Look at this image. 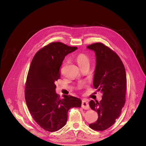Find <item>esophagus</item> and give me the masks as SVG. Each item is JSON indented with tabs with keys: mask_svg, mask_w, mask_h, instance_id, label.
Here are the masks:
<instances>
[{
	"mask_svg": "<svg viewBox=\"0 0 146 146\" xmlns=\"http://www.w3.org/2000/svg\"><path fill=\"white\" fill-rule=\"evenodd\" d=\"M82 108L85 109V110H89V105L88 102L86 100H82Z\"/></svg>",
	"mask_w": 146,
	"mask_h": 146,
	"instance_id": "esophagus-1",
	"label": "esophagus"
}]
</instances>
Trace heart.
<instances>
[{
  "label": "heart",
  "instance_id": "b5f03b06",
  "mask_svg": "<svg viewBox=\"0 0 146 146\" xmlns=\"http://www.w3.org/2000/svg\"><path fill=\"white\" fill-rule=\"evenodd\" d=\"M76 60H77V62L80 67L83 66H89V58L86 54H80L78 55L77 58H76Z\"/></svg>",
  "mask_w": 146,
  "mask_h": 146
}]
</instances>
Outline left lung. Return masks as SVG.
Listing matches in <instances>:
<instances>
[{
    "mask_svg": "<svg viewBox=\"0 0 146 146\" xmlns=\"http://www.w3.org/2000/svg\"><path fill=\"white\" fill-rule=\"evenodd\" d=\"M95 52L96 67L94 86L102 94L100 102L91 100V109L98 112V118L89 125L96 131L111 127L121 113L125 102L126 72L124 66L117 54L102 43L88 45Z\"/></svg>",
    "mask_w": 146,
    "mask_h": 146,
    "instance_id": "left-lung-1",
    "label": "left lung"
}]
</instances>
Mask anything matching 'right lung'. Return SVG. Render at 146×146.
<instances>
[{"mask_svg":"<svg viewBox=\"0 0 146 146\" xmlns=\"http://www.w3.org/2000/svg\"><path fill=\"white\" fill-rule=\"evenodd\" d=\"M78 49L60 42H52L38 51L31 64L25 85V101L35 121L46 131L63 127L68 111L81 106L79 98L56 92L55 82L60 78V68L65 57Z\"/></svg>","mask_w":146,"mask_h":146,"instance_id":"right-lung-1","label":"right lung"}]
</instances>
